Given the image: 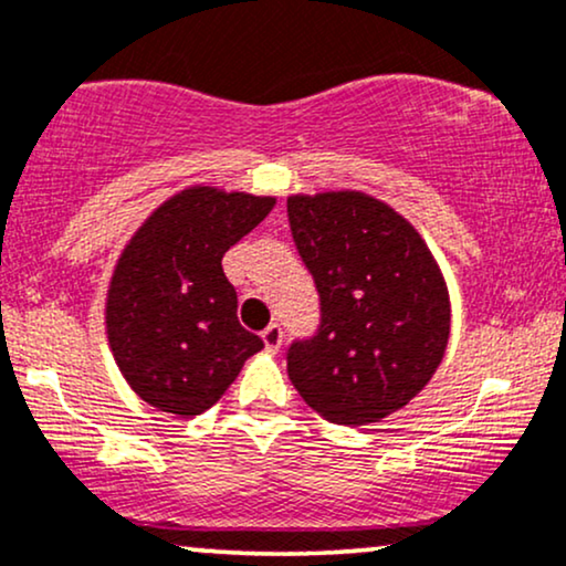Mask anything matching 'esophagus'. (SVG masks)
Instances as JSON below:
<instances>
[{
    "mask_svg": "<svg viewBox=\"0 0 566 566\" xmlns=\"http://www.w3.org/2000/svg\"><path fill=\"white\" fill-rule=\"evenodd\" d=\"M261 337H263L265 350H269V353H279V348H282L284 332H282V326H279V324H271V326H265Z\"/></svg>",
    "mask_w": 566,
    "mask_h": 566,
    "instance_id": "34e87169",
    "label": "esophagus"
}]
</instances>
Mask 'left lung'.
<instances>
[{"label":"left lung","mask_w":566,"mask_h":566,"mask_svg":"<svg viewBox=\"0 0 566 566\" xmlns=\"http://www.w3.org/2000/svg\"><path fill=\"white\" fill-rule=\"evenodd\" d=\"M287 213L322 295V329L287 353L292 385L332 424H374L417 398L446 356V276L413 223L358 189L290 195Z\"/></svg>","instance_id":"left-lung-1"}]
</instances>
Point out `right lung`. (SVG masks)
I'll return each mask as SVG.
<instances>
[{
    "instance_id": "right-lung-1",
    "label": "right lung",
    "mask_w": 566,
    "mask_h": 566,
    "mask_svg": "<svg viewBox=\"0 0 566 566\" xmlns=\"http://www.w3.org/2000/svg\"><path fill=\"white\" fill-rule=\"evenodd\" d=\"M274 206L271 195L192 184L163 200L124 244L107 284L105 335L145 403L197 417L263 348L237 318L221 258Z\"/></svg>"
}]
</instances>
